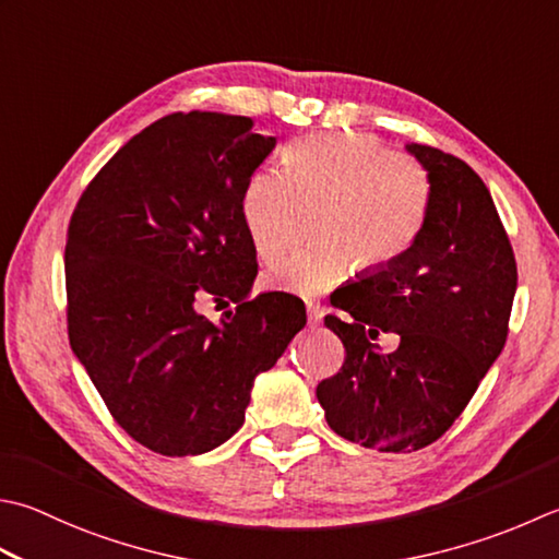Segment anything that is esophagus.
<instances>
[{
	"label": "esophagus",
	"mask_w": 559,
	"mask_h": 559,
	"mask_svg": "<svg viewBox=\"0 0 559 559\" xmlns=\"http://www.w3.org/2000/svg\"><path fill=\"white\" fill-rule=\"evenodd\" d=\"M308 320L310 324H320L322 322V305L320 302H308Z\"/></svg>",
	"instance_id": "obj_1"
}]
</instances>
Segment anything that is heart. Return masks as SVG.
<instances>
[{
  "label": "heart",
  "instance_id": "heart-1",
  "mask_svg": "<svg viewBox=\"0 0 559 559\" xmlns=\"http://www.w3.org/2000/svg\"><path fill=\"white\" fill-rule=\"evenodd\" d=\"M283 171L259 169L245 183L239 213L259 261L288 247L300 207L312 211L314 247L273 266L269 288L317 295L352 266L380 271L417 242L431 207V177L385 142L354 135H308L283 152Z\"/></svg>",
  "mask_w": 559,
  "mask_h": 559
}]
</instances>
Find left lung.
<instances>
[{
  "label": "left lung",
  "mask_w": 559,
  "mask_h": 559,
  "mask_svg": "<svg viewBox=\"0 0 559 559\" xmlns=\"http://www.w3.org/2000/svg\"><path fill=\"white\" fill-rule=\"evenodd\" d=\"M431 177V207L414 247L336 290L324 324L346 348L317 385L342 439L412 453L451 429L507 344L516 259L485 181L448 152L407 145ZM397 333L395 353L374 344Z\"/></svg>",
  "instance_id": "1"
}]
</instances>
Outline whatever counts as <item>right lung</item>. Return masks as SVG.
Here are the masks:
<instances>
[{"label":"right lung","mask_w":559,"mask_h":559,"mask_svg":"<svg viewBox=\"0 0 559 559\" xmlns=\"http://www.w3.org/2000/svg\"><path fill=\"white\" fill-rule=\"evenodd\" d=\"M273 147L247 116L169 114L104 164L70 217V346L120 429L155 453L225 443L254 378L308 322L288 293L247 300L257 254L239 201ZM203 294L238 308L213 325L194 312Z\"/></svg>","instance_id":"add662e5"}]
</instances>
